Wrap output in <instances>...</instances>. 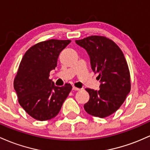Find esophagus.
<instances>
[{
	"instance_id": "34e87169",
	"label": "esophagus",
	"mask_w": 150,
	"mask_h": 150,
	"mask_svg": "<svg viewBox=\"0 0 150 150\" xmlns=\"http://www.w3.org/2000/svg\"><path fill=\"white\" fill-rule=\"evenodd\" d=\"M72 89L74 91H79L80 88H77V87H75V86H73L72 87Z\"/></svg>"
}]
</instances>
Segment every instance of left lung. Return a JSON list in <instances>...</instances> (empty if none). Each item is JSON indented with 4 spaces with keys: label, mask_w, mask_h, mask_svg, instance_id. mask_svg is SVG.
<instances>
[{
    "label": "left lung",
    "mask_w": 150,
    "mask_h": 150,
    "mask_svg": "<svg viewBox=\"0 0 150 150\" xmlns=\"http://www.w3.org/2000/svg\"><path fill=\"white\" fill-rule=\"evenodd\" d=\"M76 43L85 49L91 69L98 74V91L86 88L89 100L84 109L89 115L103 118L115 112L125 101L131 88L130 75L122 50L109 38L92 35Z\"/></svg>",
    "instance_id": "obj_1"
}]
</instances>
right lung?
Instances as JSON below:
<instances>
[{"mask_svg": "<svg viewBox=\"0 0 150 150\" xmlns=\"http://www.w3.org/2000/svg\"><path fill=\"white\" fill-rule=\"evenodd\" d=\"M71 40H50L30 47L22 59L14 79L18 102L35 120H50L57 115L71 91L70 83L56 86L49 79L59 55Z\"/></svg>", "mask_w": 150, "mask_h": 150, "instance_id": "right-lung-1", "label": "right lung"}]
</instances>
